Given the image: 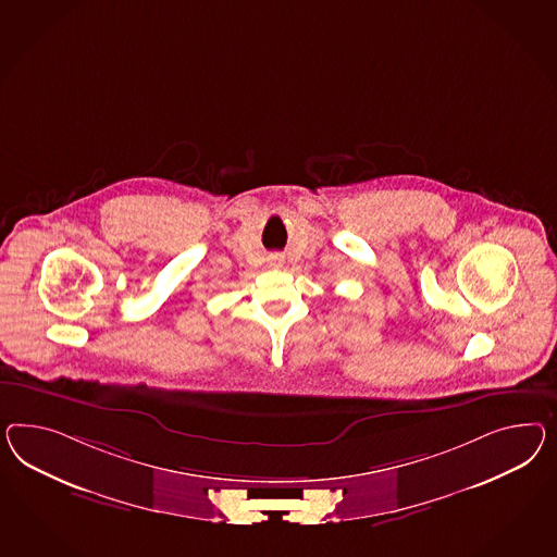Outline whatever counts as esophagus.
Wrapping results in <instances>:
<instances>
[{"instance_id": "1", "label": "esophagus", "mask_w": 557, "mask_h": 557, "mask_svg": "<svg viewBox=\"0 0 557 557\" xmlns=\"http://www.w3.org/2000/svg\"><path fill=\"white\" fill-rule=\"evenodd\" d=\"M268 261H270L271 268H282L284 265V257L280 256V253H273Z\"/></svg>"}]
</instances>
